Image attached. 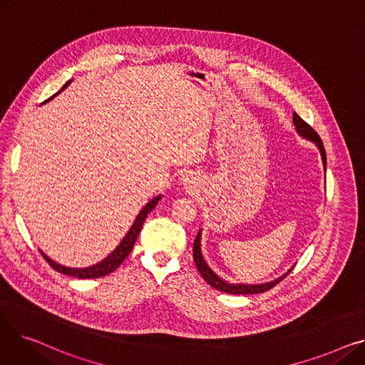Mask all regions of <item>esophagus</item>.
Instances as JSON below:
<instances>
[{"label": "esophagus", "instance_id": "obj_1", "mask_svg": "<svg viewBox=\"0 0 365 365\" xmlns=\"http://www.w3.org/2000/svg\"><path fill=\"white\" fill-rule=\"evenodd\" d=\"M185 185H190V180H185Z\"/></svg>", "mask_w": 365, "mask_h": 365}]
</instances>
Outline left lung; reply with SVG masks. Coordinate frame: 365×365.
Instances as JSON below:
<instances>
[{
	"mask_svg": "<svg viewBox=\"0 0 365 365\" xmlns=\"http://www.w3.org/2000/svg\"><path fill=\"white\" fill-rule=\"evenodd\" d=\"M293 123L296 125V130L297 133L300 134V136L309 139L312 142L317 143L319 152H321V158H322V163H324V168H325V164H327V157H325V149H324V145H322V140L319 139L318 133L308 124L306 121H303L299 115L294 112L293 113ZM194 262H195V266L198 272L201 274V277L212 285L215 287L216 290L219 292H223V293H227V294H259V293H264L267 290H271L272 287H275L278 282H281L287 275H289L292 272V269L287 272L285 275L279 277L278 279L272 281V282H266V284H256V285H245V284H227L226 281L220 279L212 269H210L208 264L205 263V260L202 259V255H201V231L198 232L195 241H194Z\"/></svg>",
	"mask_w": 365,
	"mask_h": 365,
	"instance_id": "1",
	"label": "left lung"
}]
</instances>
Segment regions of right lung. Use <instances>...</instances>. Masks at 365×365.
<instances>
[{
	"mask_svg": "<svg viewBox=\"0 0 365 365\" xmlns=\"http://www.w3.org/2000/svg\"><path fill=\"white\" fill-rule=\"evenodd\" d=\"M68 84H69V81L63 86V88H65ZM63 88H62V90H63ZM51 98H54V94L51 96ZM51 98H50V99H51ZM160 198H161V197H157V198L150 200V201L142 208V212L139 213V216L136 217V220H134L133 226L130 227V231L127 232V235L124 237V240L121 241V244H120L117 248H115V250H113L106 259H103V260H102L101 263H98V264L90 266V267H84V269H73V267H65V266H62V264H59V263L53 262V260H51L50 257H47L43 252H41V255H43V257L48 262V264L53 267L54 271L61 272V274H63V275H71V277L80 278V279H90V278H101V277H105V275H108V274H110V272H113L115 269H117V267H118V266L125 260V257L130 255V252L133 250L134 242H136V240H138V237H139V232H140V229H142V226H143L145 219H146L148 215L152 212V208L158 204Z\"/></svg>",
	"mask_w": 365,
	"mask_h": 365,
	"instance_id": "add662e5",
	"label": "right lung"
}]
</instances>
